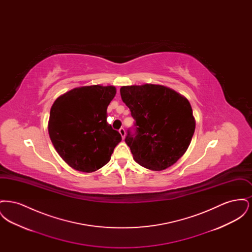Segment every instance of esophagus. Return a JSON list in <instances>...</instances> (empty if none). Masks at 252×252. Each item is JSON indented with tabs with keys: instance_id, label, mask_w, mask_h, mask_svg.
Returning a JSON list of instances; mask_svg holds the SVG:
<instances>
[{
	"instance_id": "34e87169",
	"label": "esophagus",
	"mask_w": 252,
	"mask_h": 252,
	"mask_svg": "<svg viewBox=\"0 0 252 252\" xmlns=\"http://www.w3.org/2000/svg\"><path fill=\"white\" fill-rule=\"evenodd\" d=\"M119 132H120L122 138L125 139V137H126V130H125V128H124V127H121L120 129H119Z\"/></svg>"
}]
</instances>
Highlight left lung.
<instances>
[{
    "label": "left lung",
    "instance_id": "1",
    "mask_svg": "<svg viewBox=\"0 0 252 252\" xmlns=\"http://www.w3.org/2000/svg\"><path fill=\"white\" fill-rule=\"evenodd\" d=\"M123 102L136 123L126 144L133 158L143 167L161 171L175 164L187 151L195 128L190 102L162 85L123 86Z\"/></svg>",
    "mask_w": 252,
    "mask_h": 252
}]
</instances>
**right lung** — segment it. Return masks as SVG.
<instances>
[{
	"label": "right lung",
	"mask_w": 252,
	"mask_h": 252,
	"mask_svg": "<svg viewBox=\"0 0 252 252\" xmlns=\"http://www.w3.org/2000/svg\"><path fill=\"white\" fill-rule=\"evenodd\" d=\"M116 94L114 86L74 88L54 102L48 122L52 144L72 169L92 173L106 165L121 134L107 123V108Z\"/></svg>",
	"instance_id": "obj_1"
}]
</instances>
